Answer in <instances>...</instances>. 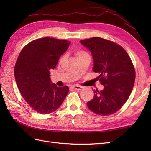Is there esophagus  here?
<instances>
[{
  "label": "esophagus",
  "instance_id": "obj_1",
  "mask_svg": "<svg viewBox=\"0 0 151 151\" xmlns=\"http://www.w3.org/2000/svg\"><path fill=\"white\" fill-rule=\"evenodd\" d=\"M73 88L76 89V90H81V89L82 88V87L80 86H73Z\"/></svg>",
  "mask_w": 151,
  "mask_h": 151
}]
</instances>
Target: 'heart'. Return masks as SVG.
<instances>
[{
  "mask_svg": "<svg viewBox=\"0 0 151 151\" xmlns=\"http://www.w3.org/2000/svg\"><path fill=\"white\" fill-rule=\"evenodd\" d=\"M87 53H86L85 51H83V50H77L75 53V56H76V58H78L79 56H81L82 55H84V54H86Z\"/></svg>",
  "mask_w": 151,
  "mask_h": 151,
  "instance_id": "1",
  "label": "heart"
}]
</instances>
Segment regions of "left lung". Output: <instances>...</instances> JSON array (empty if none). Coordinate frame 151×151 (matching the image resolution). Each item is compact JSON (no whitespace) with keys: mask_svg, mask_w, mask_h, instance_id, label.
<instances>
[{"mask_svg":"<svg viewBox=\"0 0 151 151\" xmlns=\"http://www.w3.org/2000/svg\"><path fill=\"white\" fill-rule=\"evenodd\" d=\"M90 50L93 68L104 85L101 91L95 90L93 99L87 102L89 110L106 116L119 110L132 91L135 69L129 54L123 47L111 41L92 37L80 41Z\"/></svg>","mask_w":151,"mask_h":151,"instance_id":"1","label":"left lung"}]
</instances>
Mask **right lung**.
Wrapping results in <instances>:
<instances>
[{
  "instance_id": "add662e5",
  "label": "right lung",
  "mask_w": 151,
  "mask_h": 151,
  "mask_svg": "<svg viewBox=\"0 0 151 151\" xmlns=\"http://www.w3.org/2000/svg\"><path fill=\"white\" fill-rule=\"evenodd\" d=\"M70 42L43 37L27 44L19 55L14 75L19 91L30 106L41 114L56 110L65 99L69 88L57 87L50 78L60 57Z\"/></svg>"
}]
</instances>
